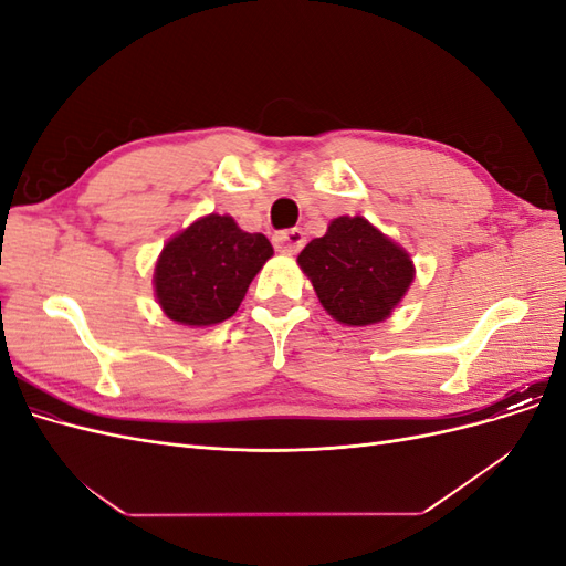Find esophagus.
Segmentation results:
<instances>
[{"instance_id": "1", "label": "esophagus", "mask_w": 566, "mask_h": 566, "mask_svg": "<svg viewBox=\"0 0 566 566\" xmlns=\"http://www.w3.org/2000/svg\"><path fill=\"white\" fill-rule=\"evenodd\" d=\"M273 245H276L279 252L285 254H295L304 245V231L302 229H285L273 235Z\"/></svg>"}]
</instances>
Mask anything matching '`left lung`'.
<instances>
[{
  "label": "left lung",
  "mask_w": 566,
  "mask_h": 566,
  "mask_svg": "<svg viewBox=\"0 0 566 566\" xmlns=\"http://www.w3.org/2000/svg\"><path fill=\"white\" fill-rule=\"evenodd\" d=\"M297 262L335 321L370 325L387 318L413 281V262L364 217H339Z\"/></svg>",
  "instance_id": "1"
}]
</instances>
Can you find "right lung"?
Listing matches in <instances>:
<instances>
[{
    "label": "right lung",
    "instance_id": "obj_1",
    "mask_svg": "<svg viewBox=\"0 0 566 566\" xmlns=\"http://www.w3.org/2000/svg\"><path fill=\"white\" fill-rule=\"evenodd\" d=\"M273 254L269 238L210 214L169 241L156 264L163 312L184 325H214L241 306L256 271Z\"/></svg>",
    "mask_w": 566,
    "mask_h": 566
}]
</instances>
